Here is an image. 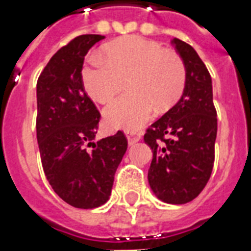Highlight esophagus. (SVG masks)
<instances>
[{
  "label": "esophagus",
  "instance_id": "1",
  "mask_svg": "<svg viewBox=\"0 0 251 251\" xmlns=\"http://www.w3.org/2000/svg\"><path fill=\"white\" fill-rule=\"evenodd\" d=\"M126 138H127V142L129 144H135L136 142H139L140 138H142V134L138 131H127L126 132Z\"/></svg>",
  "mask_w": 251,
  "mask_h": 251
}]
</instances>
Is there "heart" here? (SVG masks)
Here are the masks:
<instances>
[{"label":"heart","instance_id":"obj_1","mask_svg":"<svg viewBox=\"0 0 251 251\" xmlns=\"http://www.w3.org/2000/svg\"><path fill=\"white\" fill-rule=\"evenodd\" d=\"M105 59L90 56L82 68L83 87L93 100L107 104L126 89L104 111L112 129L136 130L152 117L153 107L168 111L182 97L187 72L182 58L160 44L131 36L104 46Z\"/></svg>","mask_w":251,"mask_h":251}]
</instances>
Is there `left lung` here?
I'll use <instances>...</instances> for the list:
<instances>
[{
	"label": "left lung",
	"mask_w": 251,
	"mask_h": 251,
	"mask_svg": "<svg viewBox=\"0 0 251 251\" xmlns=\"http://www.w3.org/2000/svg\"><path fill=\"white\" fill-rule=\"evenodd\" d=\"M183 59L187 81L182 98L144 134L153 158L148 182L168 203H187L205 188L213 172L218 120L210 73L191 45L172 41Z\"/></svg>",
	"instance_id": "obj_1"
}]
</instances>
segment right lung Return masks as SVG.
Returning a JSON list of instances; mask_svg holds the SVG:
<instances>
[{"label": "right lung", "mask_w": 251, "mask_h": 251, "mask_svg": "<svg viewBox=\"0 0 251 251\" xmlns=\"http://www.w3.org/2000/svg\"><path fill=\"white\" fill-rule=\"evenodd\" d=\"M82 34L52 55L37 79V142L46 179L63 201L94 209L111 196L126 150L122 131L94 142L100 113L82 82L85 55L103 40Z\"/></svg>", "instance_id": "right-lung-1"}]
</instances>
